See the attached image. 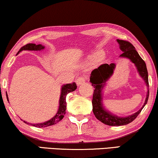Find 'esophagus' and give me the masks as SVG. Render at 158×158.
I'll return each instance as SVG.
<instances>
[{
    "label": "esophagus",
    "instance_id": "esophagus-1",
    "mask_svg": "<svg viewBox=\"0 0 158 158\" xmlns=\"http://www.w3.org/2000/svg\"><path fill=\"white\" fill-rule=\"evenodd\" d=\"M86 77H79V78L77 79L76 80V82H77V85L79 86V85H81V84H84V82H85V81H86Z\"/></svg>",
    "mask_w": 158,
    "mask_h": 158
}]
</instances>
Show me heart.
<instances>
[{
    "label": "heart",
    "mask_w": 158,
    "mask_h": 158,
    "mask_svg": "<svg viewBox=\"0 0 158 158\" xmlns=\"http://www.w3.org/2000/svg\"><path fill=\"white\" fill-rule=\"evenodd\" d=\"M101 56V54H99V55H98V56Z\"/></svg>",
    "instance_id": "heart-1"
}]
</instances>
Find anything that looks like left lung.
I'll use <instances>...</instances> for the list:
<instances>
[{
	"mask_svg": "<svg viewBox=\"0 0 158 158\" xmlns=\"http://www.w3.org/2000/svg\"><path fill=\"white\" fill-rule=\"evenodd\" d=\"M117 42L120 44V49L123 51V52L120 55V56L128 58L135 64L140 77L144 79L147 86L149 87L148 70L144 60L138 55V52L135 50V48L130 42L123 40H117ZM115 66L116 65L114 63H111L110 64H103L100 65L98 68L91 72L90 81L92 84L91 85L94 87L92 98L93 112L94 116L98 121L106 125H108V126H119L130 123L137 118L148 102V97H149V90L148 91L146 99L145 101L143 107L138 112L135 113L131 116L124 118L118 117L106 110L102 104V89L105 85L106 81L113 74Z\"/></svg>",
	"mask_w": 158,
	"mask_h": 158,
	"instance_id": "1",
	"label": "left lung"
}]
</instances>
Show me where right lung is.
Instances as JSON below:
<instances>
[{
  "label": "right lung",
  "instance_id": "right-lung-1",
  "mask_svg": "<svg viewBox=\"0 0 158 158\" xmlns=\"http://www.w3.org/2000/svg\"><path fill=\"white\" fill-rule=\"evenodd\" d=\"M44 48V46L41 45V44H27L22 47L20 49V50L18 51V54L20 52L23 50H41V49H43ZM77 88L76 83H72V84H67L66 85H64L62 88V91H61V96L60 98V106H59L58 111L56 113V114L52 118L48 121L47 122H44L43 123H39V124H31L33 126L37 127V128H44V127H48L52 126V125H55L58 122H60L61 120H62L64 116V114L66 113V109H67V102H66V96L67 94L69 92H72V91H74L76 90ZM7 99H8V96H7ZM25 123H27V122L24 121Z\"/></svg>",
  "mask_w": 158,
  "mask_h": 158
}]
</instances>
